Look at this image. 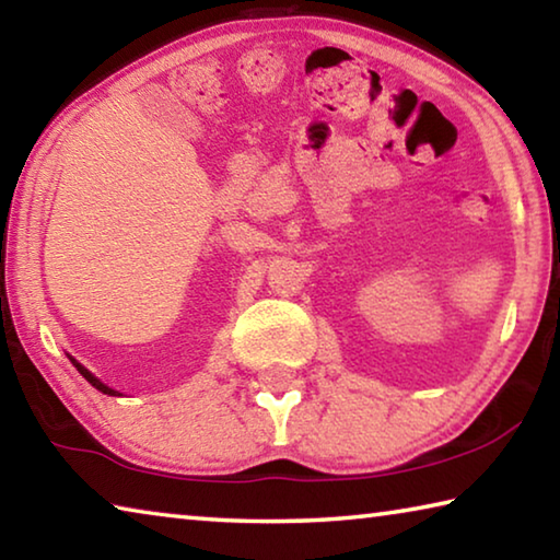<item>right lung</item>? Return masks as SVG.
I'll return each mask as SVG.
<instances>
[{
    "label": "right lung",
    "instance_id": "right-lung-1",
    "mask_svg": "<svg viewBox=\"0 0 560 560\" xmlns=\"http://www.w3.org/2000/svg\"><path fill=\"white\" fill-rule=\"evenodd\" d=\"M71 360H73V358H71ZM73 365H75V368H79V373H81L83 377H86V381H89V383H91L93 387H96V390H101L103 395H118L116 390H110V387H108V385H103V383L98 381V377H96V375H91V373L86 371V368H83L81 363H75V360H73Z\"/></svg>",
    "mask_w": 560,
    "mask_h": 560
}]
</instances>
